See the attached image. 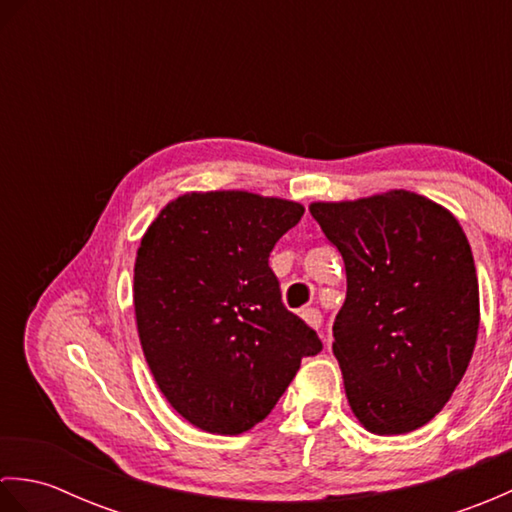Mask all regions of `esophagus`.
I'll use <instances>...</instances> for the list:
<instances>
[{"label":"esophagus","mask_w":512,"mask_h":512,"mask_svg":"<svg viewBox=\"0 0 512 512\" xmlns=\"http://www.w3.org/2000/svg\"><path fill=\"white\" fill-rule=\"evenodd\" d=\"M301 319L306 321L310 328H321V323H323V317H321V312L317 310V308H306V310H301Z\"/></svg>","instance_id":"1"}]
</instances>
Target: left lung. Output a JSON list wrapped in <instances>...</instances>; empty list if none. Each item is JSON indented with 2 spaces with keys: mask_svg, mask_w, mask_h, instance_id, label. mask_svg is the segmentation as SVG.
<instances>
[{
  "mask_svg": "<svg viewBox=\"0 0 512 512\" xmlns=\"http://www.w3.org/2000/svg\"><path fill=\"white\" fill-rule=\"evenodd\" d=\"M310 213L345 264L332 352L354 416L378 436L422 427L460 385L477 341L469 239L444 206L402 189L312 202Z\"/></svg>",
  "mask_w": 512,
  "mask_h": 512,
  "instance_id": "8db88e82",
  "label": "left lung"
}]
</instances>
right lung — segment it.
Returning <instances> with one entry per match:
<instances>
[{"instance_id": "right-lung-1", "label": "right lung", "mask_w": 512, "mask_h": 512, "mask_svg": "<svg viewBox=\"0 0 512 512\" xmlns=\"http://www.w3.org/2000/svg\"><path fill=\"white\" fill-rule=\"evenodd\" d=\"M299 202L248 191L184 193L140 239L134 310L156 385L184 420L220 436L262 422L321 352L317 332L281 303L268 266L299 224Z\"/></svg>"}]
</instances>
